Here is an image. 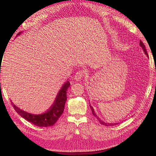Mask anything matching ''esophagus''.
<instances>
[{
  "instance_id": "1",
  "label": "esophagus",
  "mask_w": 156,
  "mask_h": 156,
  "mask_svg": "<svg viewBox=\"0 0 156 156\" xmlns=\"http://www.w3.org/2000/svg\"><path fill=\"white\" fill-rule=\"evenodd\" d=\"M84 72L83 71H78V72H77L76 73V74L74 76V80H80L82 79V78L84 76Z\"/></svg>"
}]
</instances>
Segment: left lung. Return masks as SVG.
I'll list each match as a JSON object with an SVG mask.
<instances>
[{"instance_id":"left-lung-1","label":"left lung","mask_w":156,"mask_h":156,"mask_svg":"<svg viewBox=\"0 0 156 156\" xmlns=\"http://www.w3.org/2000/svg\"><path fill=\"white\" fill-rule=\"evenodd\" d=\"M140 47H142V49H143L144 54H146L148 57H149V56H148V54H147V49H146V47H145V45L144 44V43H142V41H140ZM90 107H91V112H92V113H93V115L95 116V117H96L98 118V121L100 122V124H102V125H104L105 126H114L115 125H117V124H118V123H106V122H105L104 121H102V120H100V118L98 117L97 115H96V113H95V112H94V108L92 107L91 105H90Z\"/></svg>"}]
</instances>
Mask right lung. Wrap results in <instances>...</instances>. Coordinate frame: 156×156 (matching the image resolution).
Here are the masks:
<instances>
[{
    "label": "right lung",
    "mask_w": 156,
    "mask_h": 156,
    "mask_svg": "<svg viewBox=\"0 0 156 156\" xmlns=\"http://www.w3.org/2000/svg\"><path fill=\"white\" fill-rule=\"evenodd\" d=\"M21 32L18 33V35H20ZM69 86L70 83L69 81L66 82L63 84L56 97L54 104L52 105V106L50 107V109H48L47 112L42 113V114L36 115L26 112L16 106L11 101L12 105L13 107L14 108L16 112L21 117L25 118L28 122L34 124V125L38 126H44V127L53 126L56 122V121L58 120V118L61 116L63 112H64L65 105L66 100H67V91L68 88L69 87Z\"/></svg>",
    "instance_id": "obj_1"
}]
</instances>
